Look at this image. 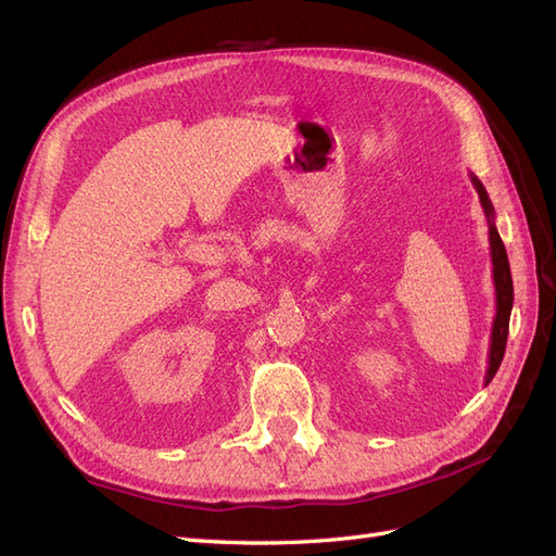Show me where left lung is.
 Here are the masks:
<instances>
[{"mask_svg": "<svg viewBox=\"0 0 556 556\" xmlns=\"http://www.w3.org/2000/svg\"><path fill=\"white\" fill-rule=\"evenodd\" d=\"M470 182L480 197L482 211L486 215V223H490V250H492V276H494V290H496V315L492 325V343H490V362H486V374L484 384H490L496 376L498 366L506 355V343H508V327H510V311H513V276H510V264H508V252L503 245L498 229L494 225V206L486 194L484 185L470 174Z\"/></svg>", "mask_w": 556, "mask_h": 556, "instance_id": "1", "label": "left lung"}]
</instances>
